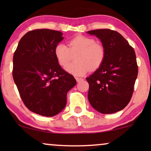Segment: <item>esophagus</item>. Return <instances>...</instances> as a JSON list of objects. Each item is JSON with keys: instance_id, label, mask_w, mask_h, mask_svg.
Segmentation results:
<instances>
[{"instance_id": "34e87169", "label": "esophagus", "mask_w": 151, "mask_h": 151, "mask_svg": "<svg viewBox=\"0 0 151 151\" xmlns=\"http://www.w3.org/2000/svg\"><path fill=\"white\" fill-rule=\"evenodd\" d=\"M76 81H77V82H79L80 81H81L82 79V78H76Z\"/></svg>"}]
</instances>
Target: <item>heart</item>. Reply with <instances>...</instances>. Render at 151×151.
Returning a JSON list of instances; mask_svg holds the SVG:
<instances>
[{
  "label": "heart",
  "mask_w": 151,
  "mask_h": 151,
  "mask_svg": "<svg viewBox=\"0 0 151 151\" xmlns=\"http://www.w3.org/2000/svg\"><path fill=\"white\" fill-rule=\"evenodd\" d=\"M54 55L57 63L65 68L75 56V62L67 67L69 73L81 76L89 71L98 70L104 63L106 49L94 38L78 35L68 42V47L58 44L55 47Z\"/></svg>",
  "instance_id": "heart-1"
}]
</instances>
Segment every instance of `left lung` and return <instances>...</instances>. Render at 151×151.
Segmentation results:
<instances>
[{
    "label": "left lung",
    "instance_id": "obj_1",
    "mask_svg": "<svg viewBox=\"0 0 151 151\" xmlns=\"http://www.w3.org/2000/svg\"><path fill=\"white\" fill-rule=\"evenodd\" d=\"M102 41L106 49L102 65L86 79L89 84L88 99L98 112L111 114L127 106L133 96L138 67L133 47L116 31H88Z\"/></svg>",
    "mask_w": 151,
    "mask_h": 151
}]
</instances>
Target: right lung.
<instances>
[{"mask_svg":"<svg viewBox=\"0 0 151 151\" xmlns=\"http://www.w3.org/2000/svg\"><path fill=\"white\" fill-rule=\"evenodd\" d=\"M63 38L59 31H30L20 39L14 54L12 75L20 98L29 110L42 116H54L63 110L67 92L76 84L54 55Z\"/></svg>","mask_w":151,"mask_h":151,"instance_id":"1","label":"right lung"}]
</instances>
